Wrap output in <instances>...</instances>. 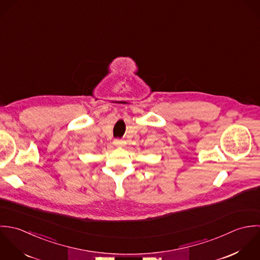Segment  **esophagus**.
<instances>
[{
  "label": "esophagus",
  "mask_w": 260,
  "mask_h": 260,
  "mask_svg": "<svg viewBox=\"0 0 260 260\" xmlns=\"http://www.w3.org/2000/svg\"><path fill=\"white\" fill-rule=\"evenodd\" d=\"M113 144H114L116 147H123V146H125V142H124L123 140H121V139H115L114 142H113Z\"/></svg>",
  "instance_id": "esophagus-1"
}]
</instances>
